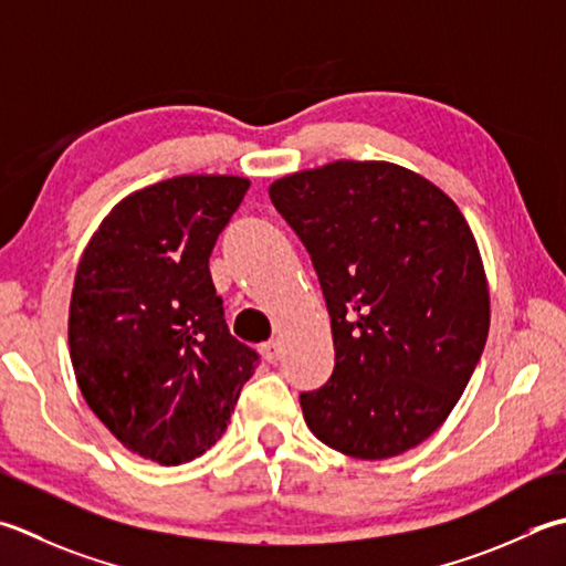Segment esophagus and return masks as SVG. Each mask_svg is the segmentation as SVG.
Masks as SVG:
<instances>
[{"instance_id":"1","label":"esophagus","mask_w":566,"mask_h":566,"mask_svg":"<svg viewBox=\"0 0 566 566\" xmlns=\"http://www.w3.org/2000/svg\"><path fill=\"white\" fill-rule=\"evenodd\" d=\"M260 350H262V358L264 360L276 363V360H280V356H282V343L280 340H270V343H264Z\"/></svg>"}]
</instances>
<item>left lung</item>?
Returning <instances> with one entry per match:
<instances>
[{
	"mask_svg": "<svg viewBox=\"0 0 566 566\" xmlns=\"http://www.w3.org/2000/svg\"><path fill=\"white\" fill-rule=\"evenodd\" d=\"M270 198L312 254L336 368L302 412L318 441L380 461L447 422L489 338L491 294L459 206L390 161L282 176Z\"/></svg>",
	"mask_w": 566,
	"mask_h": 566,
	"instance_id": "left-lung-1",
	"label": "left lung"
}]
</instances>
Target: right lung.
<instances>
[{
  "mask_svg": "<svg viewBox=\"0 0 566 566\" xmlns=\"http://www.w3.org/2000/svg\"><path fill=\"white\" fill-rule=\"evenodd\" d=\"M245 176H174L129 193L75 270L69 346L87 407L122 447L161 467L228 429L258 353L230 336L208 258Z\"/></svg>",
  "mask_w": 566,
  "mask_h": 566,
  "instance_id": "1",
  "label": "right lung"
}]
</instances>
